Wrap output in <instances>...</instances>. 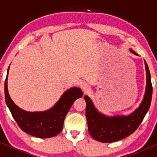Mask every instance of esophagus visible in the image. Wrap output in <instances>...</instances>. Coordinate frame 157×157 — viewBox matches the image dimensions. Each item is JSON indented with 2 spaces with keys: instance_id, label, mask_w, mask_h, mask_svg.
I'll list each match as a JSON object with an SVG mask.
<instances>
[{
  "instance_id": "obj_1",
  "label": "esophagus",
  "mask_w": 157,
  "mask_h": 157,
  "mask_svg": "<svg viewBox=\"0 0 157 157\" xmlns=\"http://www.w3.org/2000/svg\"><path fill=\"white\" fill-rule=\"evenodd\" d=\"M80 88H81V90H83V93H87L89 90H90V86H89V85L86 83H85V82L82 83L81 84H80Z\"/></svg>"
}]
</instances>
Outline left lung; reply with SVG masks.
I'll return each mask as SVG.
<instances>
[{
    "label": "left lung",
    "instance_id": "8db88e82",
    "mask_svg": "<svg viewBox=\"0 0 157 157\" xmlns=\"http://www.w3.org/2000/svg\"><path fill=\"white\" fill-rule=\"evenodd\" d=\"M131 52L138 55L132 49H131ZM144 64L147 75L144 96L138 108L130 115L114 116L104 115L96 109L89 96H84L86 103V117L89 133L95 140L102 143L118 141L131 135L142 122L150 106L153 93L150 70L145 61Z\"/></svg>",
    "mask_w": 157,
    "mask_h": 157
}]
</instances>
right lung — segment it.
<instances>
[{
    "label": "right lung",
    "mask_w": 157,
    "mask_h": 157,
    "mask_svg": "<svg viewBox=\"0 0 157 157\" xmlns=\"http://www.w3.org/2000/svg\"><path fill=\"white\" fill-rule=\"evenodd\" d=\"M10 67V66H9ZM7 77L4 84L5 101L13 117L22 131L32 136L48 138L61 131L66 115L77 99L83 96L80 88L72 87L66 90L52 108L44 112H26L19 108L11 99L7 89Z\"/></svg>",
    "instance_id": "obj_1"
}]
</instances>
